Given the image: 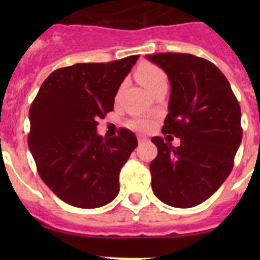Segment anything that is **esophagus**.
Instances as JSON below:
<instances>
[{"label":"esophagus","mask_w":260,"mask_h":260,"mask_svg":"<svg viewBox=\"0 0 260 260\" xmlns=\"http://www.w3.org/2000/svg\"><path fill=\"white\" fill-rule=\"evenodd\" d=\"M147 141H148V138L145 137V136H138V142L140 143H145Z\"/></svg>","instance_id":"34e87169"}]
</instances>
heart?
I'll return each mask as SVG.
<instances>
[{
  "label": "heart",
  "instance_id": "b5f03b06",
  "mask_svg": "<svg viewBox=\"0 0 260 260\" xmlns=\"http://www.w3.org/2000/svg\"><path fill=\"white\" fill-rule=\"evenodd\" d=\"M136 75H137L138 81L151 93H153L161 86L167 85V83H169L166 73L161 68L151 64V62H142L136 70ZM128 125L132 129L138 131V132H147L152 128L153 122L148 118H136V119L131 120Z\"/></svg>",
  "mask_w": 260,
  "mask_h": 260
}]
</instances>
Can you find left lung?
I'll list each match as a JSON object with an SVG mask.
<instances>
[{"instance_id": "8db88e82", "label": "left lung", "mask_w": 260, "mask_h": 260, "mask_svg": "<svg viewBox=\"0 0 260 260\" xmlns=\"http://www.w3.org/2000/svg\"><path fill=\"white\" fill-rule=\"evenodd\" d=\"M147 59L166 72L171 84L162 133L181 140L179 147L161 137L151 140L158 149L149 165L152 190L167 205L192 208L208 200L232 172L243 137L239 102L209 60L182 52Z\"/></svg>"}]
</instances>
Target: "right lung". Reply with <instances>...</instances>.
<instances>
[{
	"label": "right lung",
	"instance_id": "obj_1",
	"mask_svg": "<svg viewBox=\"0 0 260 260\" xmlns=\"http://www.w3.org/2000/svg\"><path fill=\"white\" fill-rule=\"evenodd\" d=\"M140 55L109 62L56 69L30 107L28 147L41 180L67 204L107 205L119 192V172L138 145L135 133H96L99 118L113 111L119 85Z\"/></svg>",
	"mask_w": 260,
	"mask_h": 260
}]
</instances>
